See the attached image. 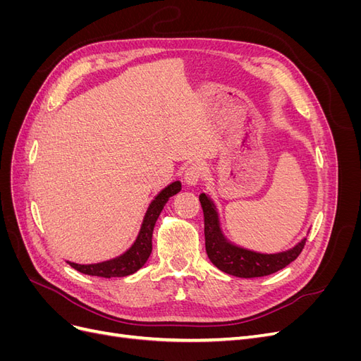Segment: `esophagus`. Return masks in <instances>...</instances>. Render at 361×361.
<instances>
[{
	"instance_id": "obj_1",
	"label": "esophagus",
	"mask_w": 361,
	"mask_h": 361,
	"mask_svg": "<svg viewBox=\"0 0 361 361\" xmlns=\"http://www.w3.org/2000/svg\"><path fill=\"white\" fill-rule=\"evenodd\" d=\"M203 176H204V167L199 162H194L187 170H185L183 179L188 187H194V185H197L202 180Z\"/></svg>"
}]
</instances>
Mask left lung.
I'll use <instances>...</instances> for the list:
<instances>
[{"label":"left lung","instance_id":"left-lung-1","mask_svg":"<svg viewBox=\"0 0 361 361\" xmlns=\"http://www.w3.org/2000/svg\"><path fill=\"white\" fill-rule=\"evenodd\" d=\"M199 200L204 216V245L207 257L218 269L227 272V274L243 279L269 276L272 272L288 267L300 256L305 245V239H302L298 245L277 255H262L236 247L227 243L221 235L218 214L212 202L204 194L199 195Z\"/></svg>","mask_w":361,"mask_h":361}]
</instances>
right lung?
<instances>
[{
    "label": "right lung",
    "instance_id": "right-lung-1",
    "mask_svg": "<svg viewBox=\"0 0 361 361\" xmlns=\"http://www.w3.org/2000/svg\"><path fill=\"white\" fill-rule=\"evenodd\" d=\"M180 188H182L180 182H173L157 195V199L149 206L137 241L125 255L111 260L102 262V264H93V265H80V264H72V262H69L71 267L75 268L76 271L82 272V274L105 277V279L125 277L129 274H134L135 271H138L146 264V260L152 253V233H154L155 223L158 220L164 204H166L167 200L173 197L174 194H178Z\"/></svg>",
    "mask_w": 361,
    "mask_h": 361
}]
</instances>
